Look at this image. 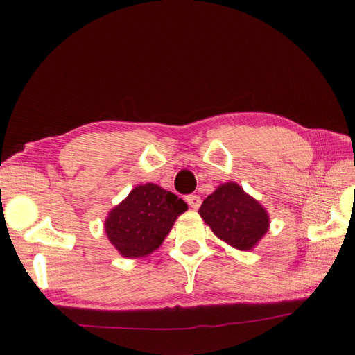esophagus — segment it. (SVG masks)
<instances>
[{"label":"esophagus","instance_id":"obj_1","mask_svg":"<svg viewBox=\"0 0 355 355\" xmlns=\"http://www.w3.org/2000/svg\"><path fill=\"white\" fill-rule=\"evenodd\" d=\"M186 201H187V205H189L195 210L201 206V198L198 197V195H187Z\"/></svg>","mask_w":355,"mask_h":355}]
</instances>
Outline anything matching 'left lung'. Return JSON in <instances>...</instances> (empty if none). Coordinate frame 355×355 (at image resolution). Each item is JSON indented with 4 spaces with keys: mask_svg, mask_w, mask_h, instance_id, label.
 Wrapping results in <instances>:
<instances>
[{
    "mask_svg": "<svg viewBox=\"0 0 355 355\" xmlns=\"http://www.w3.org/2000/svg\"><path fill=\"white\" fill-rule=\"evenodd\" d=\"M200 215L218 238L239 250H250L268 229L266 210L236 183L221 184L209 195Z\"/></svg>",
    "mask_w": 355,
    "mask_h": 355,
    "instance_id": "8db88e82",
    "label": "left lung"
}]
</instances>
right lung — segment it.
I'll return each mask as SVG.
<instances>
[{"label": "right lung", "mask_w": 355, "mask_h": 355, "mask_svg": "<svg viewBox=\"0 0 355 355\" xmlns=\"http://www.w3.org/2000/svg\"><path fill=\"white\" fill-rule=\"evenodd\" d=\"M187 205L175 193L148 183L134 187L105 221L108 239L125 258L145 256L163 243Z\"/></svg>", "instance_id": "add662e5"}]
</instances>
